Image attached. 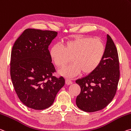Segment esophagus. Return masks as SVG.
I'll return each mask as SVG.
<instances>
[{
	"label": "esophagus",
	"instance_id": "esophagus-1",
	"mask_svg": "<svg viewBox=\"0 0 131 131\" xmlns=\"http://www.w3.org/2000/svg\"><path fill=\"white\" fill-rule=\"evenodd\" d=\"M65 83L67 85H70L72 84V82L70 79H66L65 80Z\"/></svg>",
	"mask_w": 131,
	"mask_h": 131
}]
</instances>
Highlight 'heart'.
Instances as JSON below:
<instances>
[{
  "label": "heart",
  "mask_w": 131,
  "mask_h": 131,
  "mask_svg": "<svg viewBox=\"0 0 131 131\" xmlns=\"http://www.w3.org/2000/svg\"><path fill=\"white\" fill-rule=\"evenodd\" d=\"M105 49L101 39L80 37L66 41L63 47L53 45L49 54L53 63L59 68L63 67L71 58L72 63L58 72L62 76L71 78L78 75L81 70L88 74L96 69L102 61Z\"/></svg>",
  "instance_id": "obj_1"
}]
</instances>
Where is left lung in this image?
<instances>
[{
  "label": "left lung",
  "mask_w": 131,
  "mask_h": 131,
  "mask_svg": "<svg viewBox=\"0 0 131 131\" xmlns=\"http://www.w3.org/2000/svg\"><path fill=\"white\" fill-rule=\"evenodd\" d=\"M119 79L117 49L107 34L105 53L100 64L92 73L76 80L81 89L76 100V105L88 113L104 108L115 96Z\"/></svg>",
  "instance_id": "8db88e82"
}]
</instances>
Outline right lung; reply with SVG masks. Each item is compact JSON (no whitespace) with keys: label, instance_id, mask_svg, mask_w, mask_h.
<instances>
[{"label":"right lung","instance_id":"add662e5","mask_svg":"<svg viewBox=\"0 0 131 131\" xmlns=\"http://www.w3.org/2000/svg\"><path fill=\"white\" fill-rule=\"evenodd\" d=\"M57 35L52 31L26 29L12 48V83L20 101L30 108L41 110L51 106L65 85L63 77L52 76L55 69L48 50Z\"/></svg>","mask_w":131,"mask_h":131}]
</instances>
